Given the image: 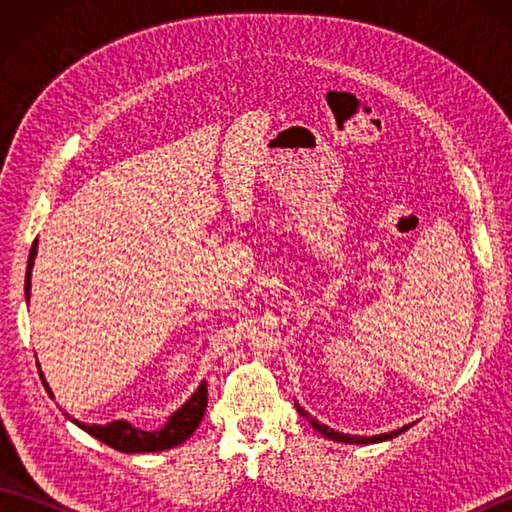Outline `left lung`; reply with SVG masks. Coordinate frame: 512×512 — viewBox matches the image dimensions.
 I'll list each match as a JSON object with an SVG mask.
<instances>
[{
  "instance_id": "1",
  "label": "left lung",
  "mask_w": 512,
  "mask_h": 512,
  "mask_svg": "<svg viewBox=\"0 0 512 512\" xmlns=\"http://www.w3.org/2000/svg\"><path fill=\"white\" fill-rule=\"evenodd\" d=\"M297 411L301 413L303 418H306L314 429H317L319 433H323L325 438H330V440H334V442H347V444H374V442H383V440H391V438H396L398 433H402V431H407L411 424H407V427H402V429H396V431H389V433H380V436H372V438H365V436H347V433H339V431H334V429H330V427H325V424H319V420H314L308 411H303L299 405H297Z\"/></svg>"
}]
</instances>
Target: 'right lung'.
<instances>
[{
    "label": "right lung",
    "mask_w": 512,
    "mask_h": 512,
    "mask_svg": "<svg viewBox=\"0 0 512 512\" xmlns=\"http://www.w3.org/2000/svg\"><path fill=\"white\" fill-rule=\"evenodd\" d=\"M35 255H37V239L35 244L30 248L28 255V268H26V299H30V273H32V264H35ZM43 385H46L48 394L50 387L46 383L43 374H39ZM206 383H202L198 387V391L184 402V405L173 413L169 418V422L162 427L160 431H140L134 429L132 424L125 420H116L110 424H83L79 420H74L83 431H88L90 436H94L96 440L105 442L107 447H112L116 451L123 453H149V451H165V449H173L187 440L189 436H193V431L198 429V424L204 418L206 411Z\"/></svg>",
    "instance_id": "1"
}]
</instances>
